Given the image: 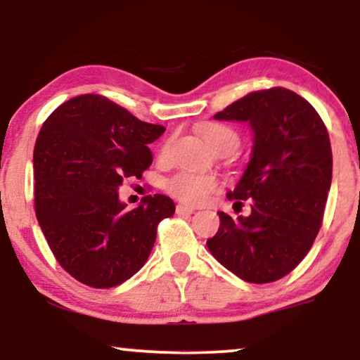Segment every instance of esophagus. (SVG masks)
Returning a JSON list of instances; mask_svg holds the SVG:
<instances>
[{"instance_id":"esophagus-1","label":"esophagus","mask_w":360,"mask_h":360,"mask_svg":"<svg viewBox=\"0 0 360 360\" xmlns=\"http://www.w3.org/2000/svg\"><path fill=\"white\" fill-rule=\"evenodd\" d=\"M175 213L179 216H185V214H193L195 213V208H191V206H185V205H176L175 208Z\"/></svg>"}]
</instances>
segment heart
<instances>
[{
    "label": "heart",
    "mask_w": 360,
    "mask_h": 360,
    "mask_svg": "<svg viewBox=\"0 0 360 360\" xmlns=\"http://www.w3.org/2000/svg\"><path fill=\"white\" fill-rule=\"evenodd\" d=\"M201 136L211 150L219 146L238 147L239 144V137L236 131L224 124H208L201 132ZM170 147L172 141H167L160 149V157L169 155ZM216 188H218V180L214 176L191 174V172H181L169 181L170 193L186 205L205 203L210 193H213Z\"/></svg>",
    "instance_id": "heart-1"
}]
</instances>
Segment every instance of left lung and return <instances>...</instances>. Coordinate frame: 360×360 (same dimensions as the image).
<instances>
[{"label": "left lung", "mask_w": 360, "mask_h": 360, "mask_svg": "<svg viewBox=\"0 0 360 360\" xmlns=\"http://www.w3.org/2000/svg\"><path fill=\"white\" fill-rule=\"evenodd\" d=\"M213 117L248 122L252 131L250 159L228 193L248 200L250 213L231 218L218 211L219 229L206 245L245 282H274L302 262L321 228L333 179L326 126L287 88L249 93Z\"/></svg>", "instance_id": "left-lung-1"}]
</instances>
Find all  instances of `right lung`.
I'll return each mask as SVG.
<instances>
[{"label":"right lung","instance_id":"obj_1","mask_svg":"<svg viewBox=\"0 0 360 360\" xmlns=\"http://www.w3.org/2000/svg\"><path fill=\"white\" fill-rule=\"evenodd\" d=\"M165 127L139 121L100 95L57 108L34 147V205L58 264L93 288L116 287L149 259L157 224L175 213L165 195H149L134 210L120 200L122 179L152 164L147 146Z\"/></svg>","mask_w":360,"mask_h":360}]
</instances>
